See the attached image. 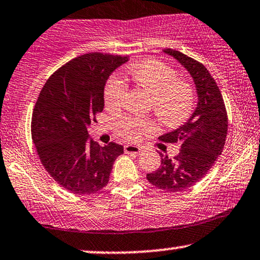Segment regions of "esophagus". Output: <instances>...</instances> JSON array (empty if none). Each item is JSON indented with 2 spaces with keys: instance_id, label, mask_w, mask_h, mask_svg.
Listing matches in <instances>:
<instances>
[{
  "instance_id": "esophagus-1",
  "label": "esophagus",
  "mask_w": 260,
  "mask_h": 260,
  "mask_svg": "<svg viewBox=\"0 0 260 260\" xmlns=\"http://www.w3.org/2000/svg\"><path fill=\"white\" fill-rule=\"evenodd\" d=\"M124 152L126 153H140L141 152V149L139 146H136V145H124Z\"/></svg>"
}]
</instances>
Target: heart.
Masks as SVG:
<instances>
[{
    "label": "heart",
    "mask_w": 260,
    "mask_h": 260,
    "mask_svg": "<svg viewBox=\"0 0 260 260\" xmlns=\"http://www.w3.org/2000/svg\"><path fill=\"white\" fill-rule=\"evenodd\" d=\"M128 75L137 87L150 94V108L157 117L169 127L179 126L188 120L194 109L196 93L193 85L177 77L175 68L157 58L138 62L128 70ZM127 85L111 77L104 88V103L110 110L122 107ZM157 123L150 119L127 116L116 122V132L128 141H139L157 131Z\"/></svg>",
    "instance_id": "obj_1"
}]
</instances>
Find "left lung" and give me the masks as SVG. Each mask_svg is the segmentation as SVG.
<instances>
[{"mask_svg": "<svg viewBox=\"0 0 260 260\" xmlns=\"http://www.w3.org/2000/svg\"><path fill=\"white\" fill-rule=\"evenodd\" d=\"M164 52L175 57L192 75L198 106L185 124L158 138L166 144H179L180 152L174 158H169L167 152H159V168L146 177L157 188L179 192L199 182L222 153L228 114L219 87L205 66L174 49H166Z\"/></svg>", "mask_w": 260, "mask_h": 260, "instance_id": "obj_1", "label": "left lung"}]
</instances>
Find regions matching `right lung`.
Instances as JSON below:
<instances>
[{
	"label": "right lung",
	"instance_id": "add662e5",
	"mask_svg": "<svg viewBox=\"0 0 260 260\" xmlns=\"http://www.w3.org/2000/svg\"><path fill=\"white\" fill-rule=\"evenodd\" d=\"M127 61L92 52L68 61L50 75L35 104L31 136L45 170L64 189L91 194L104 188L123 146H100L87 126L104 108V85Z\"/></svg>",
	"mask_w": 260,
	"mask_h": 260
}]
</instances>
